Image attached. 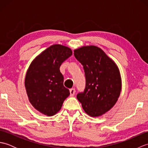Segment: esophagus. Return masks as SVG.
Masks as SVG:
<instances>
[{
    "mask_svg": "<svg viewBox=\"0 0 148 148\" xmlns=\"http://www.w3.org/2000/svg\"><path fill=\"white\" fill-rule=\"evenodd\" d=\"M75 92H76V90L74 88L70 89V95L71 97H73L75 95Z\"/></svg>",
    "mask_w": 148,
    "mask_h": 148,
    "instance_id": "obj_1",
    "label": "esophagus"
}]
</instances>
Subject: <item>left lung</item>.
Listing matches in <instances>:
<instances>
[{
	"label": "left lung",
	"instance_id": "8db88e82",
	"mask_svg": "<svg viewBox=\"0 0 148 148\" xmlns=\"http://www.w3.org/2000/svg\"><path fill=\"white\" fill-rule=\"evenodd\" d=\"M74 56L83 66L86 78L84 92L77 99L88 114L96 117L111 109L121 89L119 69L102 50L95 46L74 50Z\"/></svg>",
	"mask_w": 148,
	"mask_h": 148
}]
</instances>
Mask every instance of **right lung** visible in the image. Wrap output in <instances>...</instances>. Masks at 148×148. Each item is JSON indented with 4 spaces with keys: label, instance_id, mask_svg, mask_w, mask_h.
Here are the masks:
<instances>
[{
    "label": "right lung",
    "instance_id": "add662e5",
    "mask_svg": "<svg viewBox=\"0 0 148 148\" xmlns=\"http://www.w3.org/2000/svg\"><path fill=\"white\" fill-rule=\"evenodd\" d=\"M72 54L68 47L53 45L37 56L28 69L25 81L28 97L34 108L44 114H55L70 95L64 86L60 67Z\"/></svg>",
    "mask_w": 148,
    "mask_h": 148
}]
</instances>
